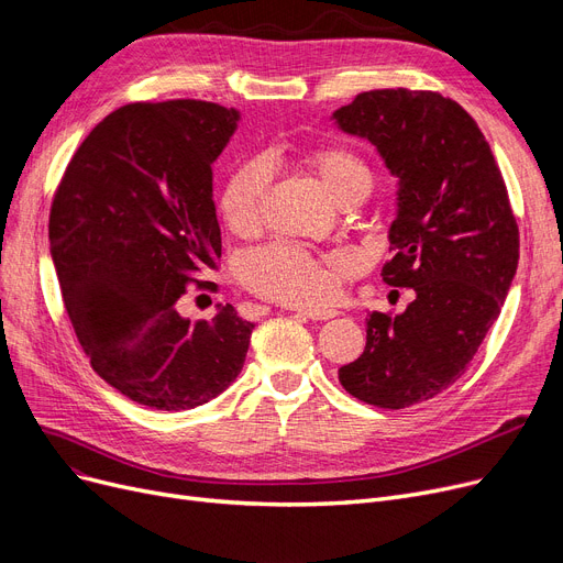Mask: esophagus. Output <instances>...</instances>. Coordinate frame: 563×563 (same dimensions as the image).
Returning a JSON list of instances; mask_svg holds the SVG:
<instances>
[{
  "label": "esophagus",
  "mask_w": 563,
  "mask_h": 563,
  "mask_svg": "<svg viewBox=\"0 0 563 563\" xmlns=\"http://www.w3.org/2000/svg\"><path fill=\"white\" fill-rule=\"evenodd\" d=\"M301 314L312 321H327V319H333L338 312L331 308H306V310H301Z\"/></svg>",
  "instance_id": "esophagus-1"
}]
</instances>
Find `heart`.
<instances>
[{
	"label": "heart",
	"instance_id": "b5f03b06",
	"mask_svg": "<svg viewBox=\"0 0 563 563\" xmlns=\"http://www.w3.org/2000/svg\"><path fill=\"white\" fill-rule=\"evenodd\" d=\"M308 164L335 202L349 194L369 191L372 180L365 164L340 147L312 151ZM266 183H269V168L264 159H249L230 173L219 200L221 217L230 230L246 232L255 228ZM349 272V257L338 255L321 260L291 244H272L253 251L240 266V276L251 289L291 306H310L331 299Z\"/></svg>",
	"mask_w": 563,
	"mask_h": 563
}]
</instances>
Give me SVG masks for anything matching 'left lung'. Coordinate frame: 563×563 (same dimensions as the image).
<instances>
[{"label": "left lung", "mask_w": 563, "mask_h": 563, "mask_svg": "<svg viewBox=\"0 0 563 563\" xmlns=\"http://www.w3.org/2000/svg\"><path fill=\"white\" fill-rule=\"evenodd\" d=\"M333 121L367 139L397 177L393 257L380 276L416 291L401 314H369L363 356L338 378L356 399L397 410L463 376L516 276L518 223L490 145L459 102L380 88Z\"/></svg>", "instance_id": "8db88e82"}]
</instances>
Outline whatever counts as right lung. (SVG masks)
Wrapping results in <instances>:
<instances>
[{"label":"right lung","instance_id":"right-lung-1","mask_svg":"<svg viewBox=\"0 0 563 563\" xmlns=\"http://www.w3.org/2000/svg\"><path fill=\"white\" fill-rule=\"evenodd\" d=\"M236 121L202 100L125 104L81 141L52 200L49 253L84 353L157 410L219 397L255 329L230 303L200 321L175 306L221 257L212 164Z\"/></svg>","mask_w":563,"mask_h":563}]
</instances>
